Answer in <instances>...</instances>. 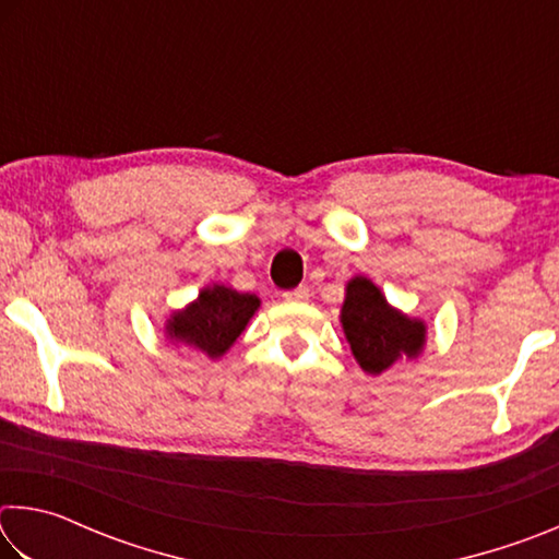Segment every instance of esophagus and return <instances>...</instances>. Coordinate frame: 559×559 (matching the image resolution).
<instances>
[{"label": "esophagus", "mask_w": 559, "mask_h": 559, "mask_svg": "<svg viewBox=\"0 0 559 559\" xmlns=\"http://www.w3.org/2000/svg\"><path fill=\"white\" fill-rule=\"evenodd\" d=\"M283 298H286L288 302H306L310 298V290H308V286H298V288L283 293Z\"/></svg>", "instance_id": "esophagus-1"}]
</instances>
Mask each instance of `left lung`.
<instances>
[{"mask_svg":"<svg viewBox=\"0 0 559 559\" xmlns=\"http://www.w3.org/2000/svg\"><path fill=\"white\" fill-rule=\"evenodd\" d=\"M345 337L367 374H382L402 357H416L427 340V325L394 310L372 281L357 276L347 283L340 313Z\"/></svg>","mask_w":559,"mask_h":559,"instance_id":"left-lung-1","label":"left lung"}]
</instances>
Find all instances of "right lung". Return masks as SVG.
I'll use <instances>...</instances> for the list:
<instances>
[{
	"mask_svg": "<svg viewBox=\"0 0 559 559\" xmlns=\"http://www.w3.org/2000/svg\"><path fill=\"white\" fill-rule=\"evenodd\" d=\"M261 306L253 293H239L226 286H212L200 293L185 310L167 320V335L175 343L200 349L206 357H222L243 333Z\"/></svg>",
	"mask_w": 559,
	"mask_h": 559,
	"instance_id": "obj_1",
	"label": "right lung"
}]
</instances>
